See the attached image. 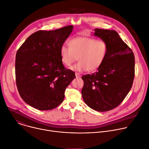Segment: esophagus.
Wrapping results in <instances>:
<instances>
[{
	"label": "esophagus",
	"instance_id": "obj_1",
	"mask_svg": "<svg viewBox=\"0 0 149 149\" xmlns=\"http://www.w3.org/2000/svg\"><path fill=\"white\" fill-rule=\"evenodd\" d=\"M75 75H76V78H80L81 77V74L80 73H76Z\"/></svg>",
	"mask_w": 149,
	"mask_h": 149
}]
</instances>
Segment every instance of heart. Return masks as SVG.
Here are the masks:
<instances>
[{"label":"heart","mask_w":149,"mask_h":149,"mask_svg":"<svg viewBox=\"0 0 149 149\" xmlns=\"http://www.w3.org/2000/svg\"><path fill=\"white\" fill-rule=\"evenodd\" d=\"M69 47L65 45L60 48L62 63L69 67L78 58L79 61L71 68L77 72L95 71L104 62L108 44L103 40L90 37H77L69 41Z\"/></svg>","instance_id":"1"}]
</instances>
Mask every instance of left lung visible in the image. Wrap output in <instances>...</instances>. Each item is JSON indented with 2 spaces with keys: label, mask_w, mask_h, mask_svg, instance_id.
Wrapping results in <instances>:
<instances>
[{
  "label": "left lung",
  "mask_w": 149,
  "mask_h": 149,
  "mask_svg": "<svg viewBox=\"0 0 149 149\" xmlns=\"http://www.w3.org/2000/svg\"><path fill=\"white\" fill-rule=\"evenodd\" d=\"M94 31L95 36L107 43L108 52L97 72L82 76L81 95L89 107L105 112L117 107L130 92L135 75V58L116 31L97 28Z\"/></svg>",
  "instance_id": "obj_1"
}]
</instances>
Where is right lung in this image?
<instances>
[{
	"label": "right lung",
	"instance_id": "1",
	"mask_svg": "<svg viewBox=\"0 0 149 149\" xmlns=\"http://www.w3.org/2000/svg\"><path fill=\"white\" fill-rule=\"evenodd\" d=\"M69 25L31 34L18 49L15 60L16 86L22 100L41 111L62 103L66 88L76 77L64 68L60 48L73 31Z\"/></svg>",
	"mask_w": 149,
	"mask_h": 149
}]
</instances>
